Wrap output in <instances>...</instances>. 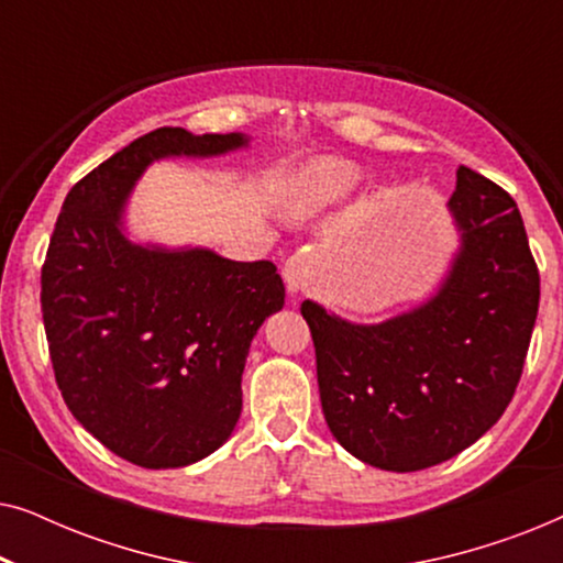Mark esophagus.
<instances>
[{"label": "esophagus", "instance_id": "obj_1", "mask_svg": "<svg viewBox=\"0 0 563 563\" xmlns=\"http://www.w3.org/2000/svg\"><path fill=\"white\" fill-rule=\"evenodd\" d=\"M282 274H284V284H287V289L291 295H297V291H302L307 287V282H310L312 258L307 256V253H295V256L287 258Z\"/></svg>", "mask_w": 563, "mask_h": 563}]
</instances>
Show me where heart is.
Wrapping results in <instances>:
<instances>
[{
	"mask_svg": "<svg viewBox=\"0 0 563 563\" xmlns=\"http://www.w3.org/2000/svg\"><path fill=\"white\" fill-rule=\"evenodd\" d=\"M361 184H364V174L351 161L333 156L314 158L291 176L287 187V207L291 214L310 218V214L343 205L345 199L356 195Z\"/></svg>",
	"mask_w": 563,
	"mask_h": 563,
	"instance_id": "1",
	"label": "heart"
}]
</instances>
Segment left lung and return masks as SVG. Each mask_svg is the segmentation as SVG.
<instances>
[{"label": "left lung", "mask_w": 563, "mask_h": 563, "mask_svg": "<svg viewBox=\"0 0 563 563\" xmlns=\"http://www.w3.org/2000/svg\"><path fill=\"white\" fill-rule=\"evenodd\" d=\"M449 210L461 249L428 302L376 325L302 302L330 433L387 472H420L479 441L510 405L533 335L541 276L515 199L459 166Z\"/></svg>", "instance_id": "left-lung-1"}]
</instances>
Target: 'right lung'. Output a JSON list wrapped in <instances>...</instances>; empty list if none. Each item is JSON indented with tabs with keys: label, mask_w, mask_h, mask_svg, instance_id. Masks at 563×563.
Returning <instances> with one entry per match:
<instances>
[{
	"label": "right lung",
	"mask_w": 563,
	"mask_h": 563,
	"mask_svg": "<svg viewBox=\"0 0 563 563\" xmlns=\"http://www.w3.org/2000/svg\"><path fill=\"white\" fill-rule=\"evenodd\" d=\"M243 145L241 133L153 130L76 181L53 228L41 310L56 384L74 418L135 466H189L228 441L245 356L284 307V282L272 261L128 241L125 202L153 161Z\"/></svg>",
	"instance_id": "right-lung-1"
}]
</instances>
